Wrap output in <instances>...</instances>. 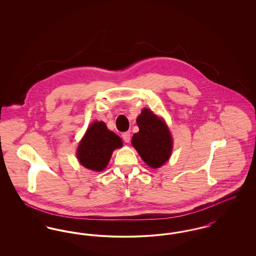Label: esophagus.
Masks as SVG:
<instances>
[{
    "label": "esophagus",
    "instance_id": "34e87169",
    "mask_svg": "<svg viewBox=\"0 0 256 256\" xmlns=\"http://www.w3.org/2000/svg\"><path fill=\"white\" fill-rule=\"evenodd\" d=\"M122 138L124 139V142L128 143L130 141V132H124L122 134Z\"/></svg>",
    "mask_w": 256,
    "mask_h": 256
}]
</instances>
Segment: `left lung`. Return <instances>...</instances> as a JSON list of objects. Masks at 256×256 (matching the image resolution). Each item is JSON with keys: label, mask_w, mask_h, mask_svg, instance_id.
<instances>
[{"label": "left lung", "mask_w": 256, "mask_h": 256, "mask_svg": "<svg viewBox=\"0 0 256 256\" xmlns=\"http://www.w3.org/2000/svg\"><path fill=\"white\" fill-rule=\"evenodd\" d=\"M139 132L134 134L132 144L139 156L152 168H159L170 158L172 140L170 132L158 116L144 108L137 118Z\"/></svg>", "instance_id": "8db88e82"}]
</instances>
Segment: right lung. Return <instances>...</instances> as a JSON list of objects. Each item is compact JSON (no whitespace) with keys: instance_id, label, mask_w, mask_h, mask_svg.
Returning a JSON list of instances; mask_svg holds the SVG:
<instances>
[{"instance_id":"obj_1","label":"right lung","mask_w":256,"mask_h":256,"mask_svg":"<svg viewBox=\"0 0 256 256\" xmlns=\"http://www.w3.org/2000/svg\"><path fill=\"white\" fill-rule=\"evenodd\" d=\"M122 146L117 134L108 130L104 122H94L80 141L76 156L80 164L92 170H104L115 148Z\"/></svg>"}]
</instances>
